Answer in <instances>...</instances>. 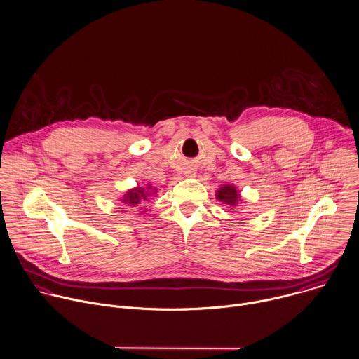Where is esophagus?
<instances>
[{
  "mask_svg": "<svg viewBox=\"0 0 359 359\" xmlns=\"http://www.w3.org/2000/svg\"><path fill=\"white\" fill-rule=\"evenodd\" d=\"M193 175H194V172H191V170L186 172V176H193Z\"/></svg>",
  "mask_w": 359,
  "mask_h": 359,
  "instance_id": "obj_1",
  "label": "esophagus"
}]
</instances>
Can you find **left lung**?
Listing matches in <instances>:
<instances>
[{
  "mask_svg": "<svg viewBox=\"0 0 359 359\" xmlns=\"http://www.w3.org/2000/svg\"><path fill=\"white\" fill-rule=\"evenodd\" d=\"M216 198L219 201H222L226 206H231L236 208L238 201L241 203V196L240 191L237 190V187L234 184H224L217 191H216Z\"/></svg>",
  "mask_w": 359,
  "mask_h": 359,
  "instance_id": "8db88e82",
  "label": "left lung"
}]
</instances>
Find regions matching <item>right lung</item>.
<instances>
[{
	"instance_id": "right-lung-1",
	"label": "right lung",
	"mask_w": 359,
	"mask_h": 359,
	"mask_svg": "<svg viewBox=\"0 0 359 359\" xmlns=\"http://www.w3.org/2000/svg\"><path fill=\"white\" fill-rule=\"evenodd\" d=\"M153 194H156V189H151L150 184H146L144 187L142 186H136L133 189H129L125 191V194L119 198V201L128 204V206L132 208H137L139 210L142 209L140 206L149 200V197H151Z\"/></svg>"
}]
</instances>
